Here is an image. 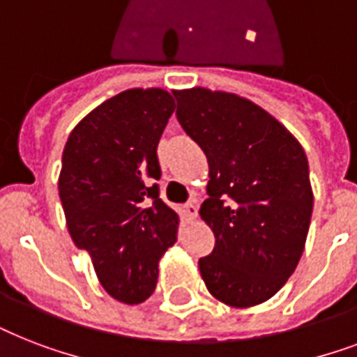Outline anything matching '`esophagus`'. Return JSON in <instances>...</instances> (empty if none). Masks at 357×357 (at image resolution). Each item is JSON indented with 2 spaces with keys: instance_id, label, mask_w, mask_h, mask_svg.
<instances>
[{
  "instance_id": "34e87169",
  "label": "esophagus",
  "mask_w": 357,
  "mask_h": 357,
  "mask_svg": "<svg viewBox=\"0 0 357 357\" xmlns=\"http://www.w3.org/2000/svg\"><path fill=\"white\" fill-rule=\"evenodd\" d=\"M183 215H185V218H189V220L196 218V215H198V206H196L195 202H189V204H185Z\"/></svg>"
}]
</instances>
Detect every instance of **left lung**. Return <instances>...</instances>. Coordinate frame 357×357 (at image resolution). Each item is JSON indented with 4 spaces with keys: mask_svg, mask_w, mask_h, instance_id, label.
<instances>
[{
    "mask_svg": "<svg viewBox=\"0 0 357 357\" xmlns=\"http://www.w3.org/2000/svg\"><path fill=\"white\" fill-rule=\"evenodd\" d=\"M174 96L178 122L209 162L200 217L217 243L198 261L207 291L231 307L263 304L304 252L313 211L307 157L250 100L202 86Z\"/></svg>",
    "mask_w": 357,
    "mask_h": 357,
    "instance_id": "obj_1",
    "label": "left lung"
}]
</instances>
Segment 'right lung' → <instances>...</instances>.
I'll use <instances>...</instances> for the list:
<instances>
[{"label": "right lung", "instance_id": "right-lung-1", "mask_svg": "<svg viewBox=\"0 0 357 357\" xmlns=\"http://www.w3.org/2000/svg\"><path fill=\"white\" fill-rule=\"evenodd\" d=\"M176 103L162 89H129L89 113L63 151L59 196L77 248L103 289L140 304L161 255L178 241V213L159 198L157 144Z\"/></svg>", "mask_w": 357, "mask_h": 357}]
</instances>
